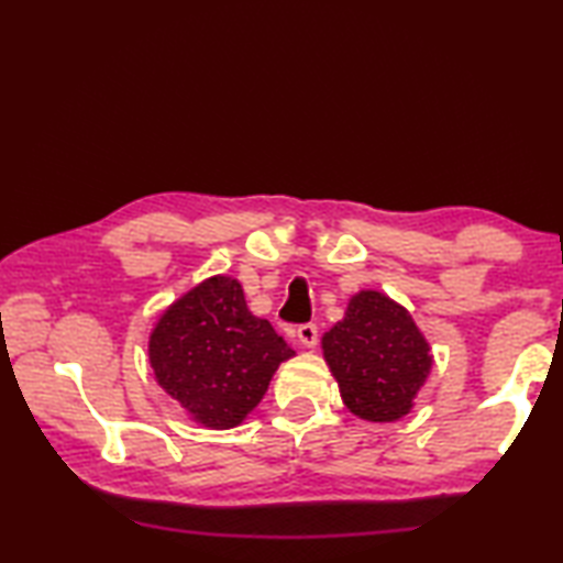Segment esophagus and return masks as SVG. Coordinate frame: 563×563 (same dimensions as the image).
I'll return each instance as SVG.
<instances>
[{
	"label": "esophagus",
	"mask_w": 563,
	"mask_h": 563,
	"mask_svg": "<svg viewBox=\"0 0 563 563\" xmlns=\"http://www.w3.org/2000/svg\"><path fill=\"white\" fill-rule=\"evenodd\" d=\"M298 340L302 342L305 347H316L318 340H320V332L316 322H305V325L298 328Z\"/></svg>",
	"instance_id": "1"
}]
</instances>
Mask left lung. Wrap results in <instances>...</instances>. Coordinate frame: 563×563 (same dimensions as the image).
Segmentation results:
<instances>
[{"mask_svg":"<svg viewBox=\"0 0 563 563\" xmlns=\"http://www.w3.org/2000/svg\"><path fill=\"white\" fill-rule=\"evenodd\" d=\"M322 350L347 409L367 422L407 415L432 365L430 345L407 310L375 290L350 300Z\"/></svg>","mask_w":563,"mask_h":563,"instance_id":"obj_1","label":"left lung"}]
</instances>
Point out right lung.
I'll return each mask as SVG.
<instances>
[{
  "mask_svg": "<svg viewBox=\"0 0 563 563\" xmlns=\"http://www.w3.org/2000/svg\"><path fill=\"white\" fill-rule=\"evenodd\" d=\"M148 355L158 385L196 422L228 430L261 402L275 369L295 352L247 310L241 283L218 275L161 316Z\"/></svg>",
  "mask_w": 563,
  "mask_h": 563,
  "instance_id": "obj_1",
  "label": "right lung"
}]
</instances>
